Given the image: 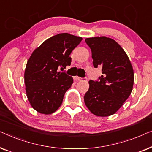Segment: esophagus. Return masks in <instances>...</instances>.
Here are the masks:
<instances>
[{"label": "esophagus", "mask_w": 152, "mask_h": 152, "mask_svg": "<svg viewBox=\"0 0 152 152\" xmlns=\"http://www.w3.org/2000/svg\"><path fill=\"white\" fill-rule=\"evenodd\" d=\"M75 80H77V81H81V80H82L83 78L80 77H78V76H75Z\"/></svg>", "instance_id": "1"}]
</instances>
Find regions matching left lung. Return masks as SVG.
I'll use <instances>...</instances> for the list:
<instances>
[{
    "mask_svg": "<svg viewBox=\"0 0 152 152\" xmlns=\"http://www.w3.org/2000/svg\"><path fill=\"white\" fill-rule=\"evenodd\" d=\"M92 52L95 68L101 67L102 75L89 81L84 102L94 115H113L129 96L134 85V70L127 55L113 39L97 37L85 39Z\"/></svg>",
    "mask_w": 152,
    "mask_h": 152,
    "instance_id": "8db88e82",
    "label": "left lung"
}]
</instances>
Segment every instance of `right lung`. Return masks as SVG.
<instances>
[{"label": "right lung", "instance_id": "1", "mask_svg": "<svg viewBox=\"0 0 152 152\" xmlns=\"http://www.w3.org/2000/svg\"><path fill=\"white\" fill-rule=\"evenodd\" d=\"M82 40L60 33L45 40L30 56L24 75L26 90L31 105L39 113L51 114L61 106L73 79L58 70L70 65V53Z\"/></svg>", "mask_w": 152, "mask_h": 152}]
</instances>
